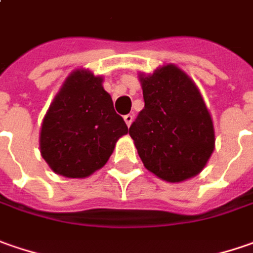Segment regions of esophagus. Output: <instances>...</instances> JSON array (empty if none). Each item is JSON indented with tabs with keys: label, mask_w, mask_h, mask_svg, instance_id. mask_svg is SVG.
Masks as SVG:
<instances>
[{
	"label": "esophagus",
	"mask_w": 253,
	"mask_h": 253,
	"mask_svg": "<svg viewBox=\"0 0 253 253\" xmlns=\"http://www.w3.org/2000/svg\"><path fill=\"white\" fill-rule=\"evenodd\" d=\"M125 122H126V125L130 127V125L133 123V115H126L125 116Z\"/></svg>",
	"instance_id": "34e87169"
}]
</instances>
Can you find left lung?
<instances>
[{
    "label": "left lung",
    "mask_w": 253,
    "mask_h": 253,
    "mask_svg": "<svg viewBox=\"0 0 253 253\" xmlns=\"http://www.w3.org/2000/svg\"><path fill=\"white\" fill-rule=\"evenodd\" d=\"M144 109L130 126L144 167L167 182H181L204 170L215 148L212 117L191 78L167 63L138 73Z\"/></svg>",
    "instance_id": "1"
}]
</instances>
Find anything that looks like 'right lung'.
Listing matches in <instances>:
<instances>
[{
    "mask_svg": "<svg viewBox=\"0 0 253 253\" xmlns=\"http://www.w3.org/2000/svg\"><path fill=\"white\" fill-rule=\"evenodd\" d=\"M102 83L103 76L75 69L42 120L41 156L50 170L66 178H86L100 170L117 140L128 133Z\"/></svg>",
    "mask_w": 253,
    "mask_h": 253,
    "instance_id": "obj_1",
    "label": "right lung"
}]
</instances>
